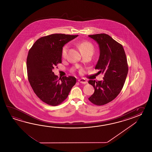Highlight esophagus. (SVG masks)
Returning <instances> with one entry per match:
<instances>
[{"label":"esophagus","instance_id":"esophagus-1","mask_svg":"<svg viewBox=\"0 0 152 152\" xmlns=\"http://www.w3.org/2000/svg\"><path fill=\"white\" fill-rule=\"evenodd\" d=\"M78 81H79L80 83H81V84H87V80H85V79H83V78L79 79V80H78Z\"/></svg>","mask_w":152,"mask_h":152}]
</instances>
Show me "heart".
<instances>
[{"instance_id": "obj_1", "label": "heart", "mask_w": 152, "mask_h": 152, "mask_svg": "<svg viewBox=\"0 0 152 152\" xmlns=\"http://www.w3.org/2000/svg\"><path fill=\"white\" fill-rule=\"evenodd\" d=\"M79 47L80 48L81 53H94V46L90 42H87V41L81 42L79 44ZM68 48V45H65L62 49L61 54L62 57L65 58L67 55Z\"/></svg>"}]
</instances>
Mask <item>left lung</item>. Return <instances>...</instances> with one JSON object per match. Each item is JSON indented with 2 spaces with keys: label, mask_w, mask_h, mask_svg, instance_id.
Segmentation results:
<instances>
[{
  "label": "left lung",
  "mask_w": 152,
  "mask_h": 152,
  "mask_svg": "<svg viewBox=\"0 0 152 152\" xmlns=\"http://www.w3.org/2000/svg\"><path fill=\"white\" fill-rule=\"evenodd\" d=\"M88 37L97 42L100 55L95 69L104 74L103 80H90L94 94L88 100L97 105H103L113 100L122 90L128 72L126 55L123 46L105 34Z\"/></svg>",
  "instance_id": "obj_1"
}]
</instances>
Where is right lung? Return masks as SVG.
Returning a JSON list of instances; mask_svg holds the SVG:
<instances>
[{"label":"right lung","instance_id":"obj_1","mask_svg":"<svg viewBox=\"0 0 152 152\" xmlns=\"http://www.w3.org/2000/svg\"><path fill=\"white\" fill-rule=\"evenodd\" d=\"M77 36L62 34L46 36L38 39L29 50L26 60L29 83L36 96L48 105L61 103L76 83V78L72 76L58 79L53 70L61 63L62 47Z\"/></svg>","mask_w":152,"mask_h":152}]
</instances>
